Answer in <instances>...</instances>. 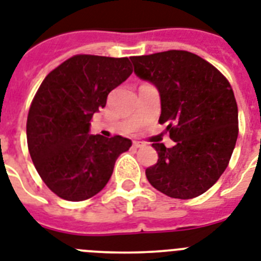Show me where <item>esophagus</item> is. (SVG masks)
<instances>
[{
    "label": "esophagus",
    "instance_id": "esophagus-1",
    "mask_svg": "<svg viewBox=\"0 0 261 261\" xmlns=\"http://www.w3.org/2000/svg\"><path fill=\"white\" fill-rule=\"evenodd\" d=\"M133 146L135 148H143V146H145V144L141 143V141H133Z\"/></svg>",
    "mask_w": 261,
    "mask_h": 261
}]
</instances>
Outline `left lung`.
Here are the masks:
<instances>
[{
	"label": "left lung",
	"instance_id": "8db88e82",
	"mask_svg": "<svg viewBox=\"0 0 261 261\" xmlns=\"http://www.w3.org/2000/svg\"><path fill=\"white\" fill-rule=\"evenodd\" d=\"M136 76L153 84L172 148L152 144L159 160L146 168L152 187L173 199L203 195L220 178L236 145L238 104L228 80L185 50L130 57Z\"/></svg>",
	"mask_w": 261,
	"mask_h": 261
}]
</instances>
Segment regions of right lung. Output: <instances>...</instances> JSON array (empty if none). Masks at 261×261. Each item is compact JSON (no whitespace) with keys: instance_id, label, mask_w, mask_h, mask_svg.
<instances>
[{"instance_id":"1","label":"right lung","mask_w":261,"mask_h":261,"mask_svg":"<svg viewBox=\"0 0 261 261\" xmlns=\"http://www.w3.org/2000/svg\"><path fill=\"white\" fill-rule=\"evenodd\" d=\"M132 72L126 57L77 55L51 70L38 88L28 115V148L38 174L58 197L83 201L97 195L117 157L132 146L121 136L89 133L94 113Z\"/></svg>"}]
</instances>
